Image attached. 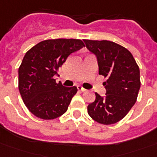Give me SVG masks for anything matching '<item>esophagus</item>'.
Wrapping results in <instances>:
<instances>
[{"label":"esophagus","instance_id":"1","mask_svg":"<svg viewBox=\"0 0 157 157\" xmlns=\"http://www.w3.org/2000/svg\"><path fill=\"white\" fill-rule=\"evenodd\" d=\"M78 90H79V91H81V92H85V91H87V90H85V89L83 88L82 86H78Z\"/></svg>","mask_w":157,"mask_h":157}]
</instances>
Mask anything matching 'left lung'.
I'll list each match as a JSON object with an SVG mask.
<instances>
[{"label": "left lung", "mask_w": 157, "mask_h": 157, "mask_svg": "<svg viewBox=\"0 0 157 157\" xmlns=\"http://www.w3.org/2000/svg\"><path fill=\"white\" fill-rule=\"evenodd\" d=\"M87 49L95 55L99 74L107 78L106 93H95V100L88 105V114L103 124L122 120L136 101L140 87V69L130 51L110 41L83 40Z\"/></svg>", "instance_id": "left-lung-1"}]
</instances>
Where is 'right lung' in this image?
I'll list each match as a JSON object with an SVG mask.
<instances>
[{"instance_id": "right-lung-1", "label": "right lung", "mask_w": 157, "mask_h": 157, "mask_svg": "<svg viewBox=\"0 0 157 157\" xmlns=\"http://www.w3.org/2000/svg\"><path fill=\"white\" fill-rule=\"evenodd\" d=\"M84 47L79 39L40 42L27 51L18 69V87L29 111L42 120H53L67 111L78 89L53 78L68 56Z\"/></svg>"}]
</instances>
